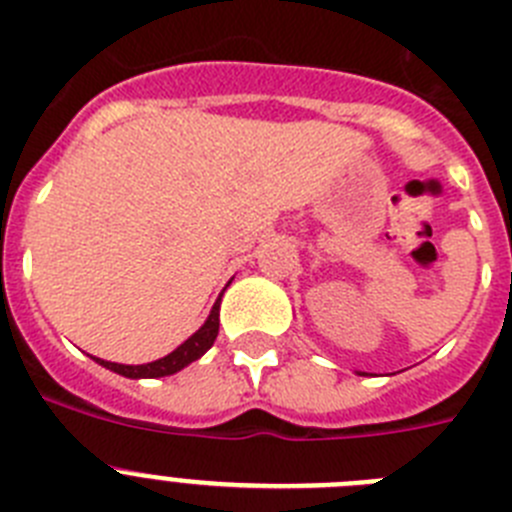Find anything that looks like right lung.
<instances>
[{"label":"right lung","mask_w":512,"mask_h":512,"mask_svg":"<svg viewBox=\"0 0 512 512\" xmlns=\"http://www.w3.org/2000/svg\"><path fill=\"white\" fill-rule=\"evenodd\" d=\"M217 328H220V300L215 302V307H212L210 318L205 320V325H202V328L197 330L194 336H189L182 346L176 348V351H171L169 356H164V359L151 361V364H140V366H125V364H115V361H102V359H97V361L102 366H107V369H112V372L122 374V377H130V379L169 377V374L179 372V369H184V366L192 364V361H197L202 354H205L207 348L215 343Z\"/></svg>","instance_id":"obj_1"}]
</instances>
